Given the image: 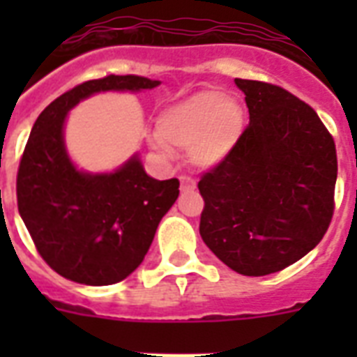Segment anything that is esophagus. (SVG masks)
<instances>
[{
    "instance_id": "1",
    "label": "esophagus",
    "mask_w": 357,
    "mask_h": 357,
    "mask_svg": "<svg viewBox=\"0 0 357 357\" xmlns=\"http://www.w3.org/2000/svg\"><path fill=\"white\" fill-rule=\"evenodd\" d=\"M179 181H181V190H183V192H189V190L196 189V181L192 178H189V176H181Z\"/></svg>"
}]
</instances>
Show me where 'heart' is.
I'll return each instance as SVG.
<instances>
[{
	"mask_svg": "<svg viewBox=\"0 0 357 357\" xmlns=\"http://www.w3.org/2000/svg\"><path fill=\"white\" fill-rule=\"evenodd\" d=\"M244 131V111L222 91L196 92L165 109L157 120V144L189 148L190 162L213 168L226 161Z\"/></svg>",
	"mask_w": 357,
	"mask_h": 357,
	"instance_id": "1",
	"label": "heart"
}]
</instances>
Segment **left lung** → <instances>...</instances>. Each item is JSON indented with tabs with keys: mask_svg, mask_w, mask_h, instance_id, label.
Instances as JSON below:
<instances>
[{
	"mask_svg": "<svg viewBox=\"0 0 357 357\" xmlns=\"http://www.w3.org/2000/svg\"><path fill=\"white\" fill-rule=\"evenodd\" d=\"M250 123L231 155L198 181L200 235L244 276H266L302 259L333 217L335 142L319 114L282 86L235 79Z\"/></svg>",
	"mask_w": 357,
	"mask_h": 357,
	"instance_id": "obj_1",
	"label": "left lung"
}]
</instances>
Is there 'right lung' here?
Instances as JSON below:
<instances>
[{"instance_id": "obj_1", "label": "right lung", "mask_w": 357, "mask_h": 357, "mask_svg": "<svg viewBox=\"0 0 357 357\" xmlns=\"http://www.w3.org/2000/svg\"><path fill=\"white\" fill-rule=\"evenodd\" d=\"M159 81L107 75L53 100L36 119L20 159V217L53 271L85 285L122 282L142 263L161 218L178 200L176 178H150L133 155L113 174L79 172L63 140L75 103L102 91H144Z\"/></svg>"}]
</instances>
